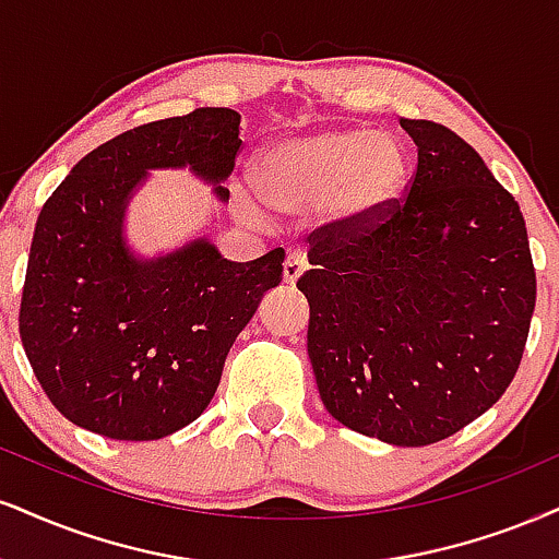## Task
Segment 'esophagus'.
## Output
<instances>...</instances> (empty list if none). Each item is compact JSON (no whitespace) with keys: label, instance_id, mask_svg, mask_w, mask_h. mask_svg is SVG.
<instances>
[{"label":"esophagus","instance_id":"obj_1","mask_svg":"<svg viewBox=\"0 0 559 559\" xmlns=\"http://www.w3.org/2000/svg\"><path fill=\"white\" fill-rule=\"evenodd\" d=\"M306 269H308V259L302 257V253H290V257L285 259V266H282V274H285L287 285H295Z\"/></svg>","mask_w":559,"mask_h":559}]
</instances>
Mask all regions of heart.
Masks as SVG:
<instances>
[{"label": "heart", "instance_id": "1", "mask_svg": "<svg viewBox=\"0 0 559 559\" xmlns=\"http://www.w3.org/2000/svg\"><path fill=\"white\" fill-rule=\"evenodd\" d=\"M251 181L272 210L302 215L321 206L329 230L353 236L399 204L409 183V157L385 132L316 129L264 144L253 157ZM236 206L248 219L261 217L253 199L238 197Z\"/></svg>", "mask_w": 559, "mask_h": 559}]
</instances>
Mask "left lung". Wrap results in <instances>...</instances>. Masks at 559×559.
I'll return each mask as SVG.
<instances>
[{"label":"left lung","instance_id":"left-lung-1","mask_svg":"<svg viewBox=\"0 0 559 559\" xmlns=\"http://www.w3.org/2000/svg\"><path fill=\"white\" fill-rule=\"evenodd\" d=\"M406 199L368 230L323 227L298 290L308 357L336 423L391 445H430L485 415L526 347L536 274L519 202L477 150L436 121Z\"/></svg>","mask_w":559,"mask_h":559}]
</instances>
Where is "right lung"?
<instances>
[{
  "label": "right lung",
  "instance_id": "1",
  "mask_svg": "<svg viewBox=\"0 0 559 559\" xmlns=\"http://www.w3.org/2000/svg\"><path fill=\"white\" fill-rule=\"evenodd\" d=\"M240 114L197 108L129 129L87 153L48 197L27 257L20 340L69 423L114 440H157L202 415L225 357L285 251L227 261L210 236L142 257L127 212L150 170H189L227 202Z\"/></svg>",
  "mask_w": 559,
  "mask_h": 559
}]
</instances>
